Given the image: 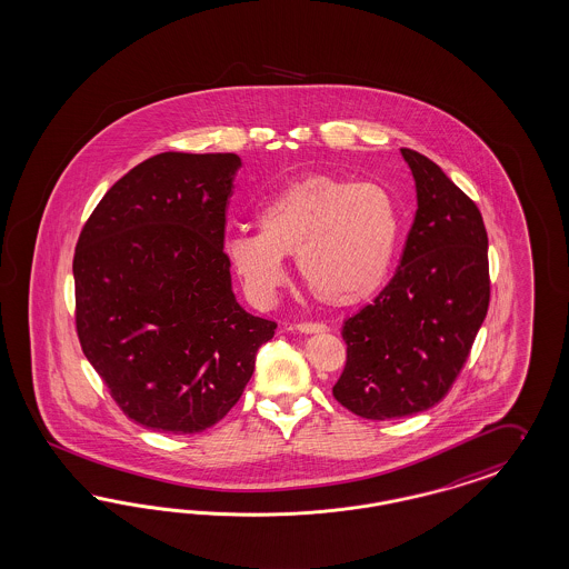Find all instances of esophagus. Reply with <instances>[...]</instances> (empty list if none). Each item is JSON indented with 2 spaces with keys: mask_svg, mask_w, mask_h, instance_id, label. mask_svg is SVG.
I'll return each instance as SVG.
<instances>
[{
  "mask_svg": "<svg viewBox=\"0 0 569 569\" xmlns=\"http://www.w3.org/2000/svg\"><path fill=\"white\" fill-rule=\"evenodd\" d=\"M296 330L302 333H321L328 332V326L319 323V321H302V323L296 326Z\"/></svg>",
  "mask_w": 569,
  "mask_h": 569,
  "instance_id": "obj_1",
  "label": "esophagus"
}]
</instances>
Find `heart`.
<instances>
[{"label":"heart","mask_w":569,"mask_h":569,"mask_svg":"<svg viewBox=\"0 0 569 569\" xmlns=\"http://www.w3.org/2000/svg\"><path fill=\"white\" fill-rule=\"evenodd\" d=\"M258 236L224 243L227 262L258 302L273 298L295 254L307 292L328 307H351L385 283L401 236L395 199L372 182L330 174L300 178L256 216Z\"/></svg>","instance_id":"obj_1"}]
</instances>
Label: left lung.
<instances>
[{
	"label": "left lung",
	"mask_w": 569,
	"mask_h": 569,
	"mask_svg": "<svg viewBox=\"0 0 569 569\" xmlns=\"http://www.w3.org/2000/svg\"><path fill=\"white\" fill-rule=\"evenodd\" d=\"M418 210L391 281L342 326L347 363L333 397L389 420L439 403L469 359L490 307L488 233L479 208L429 157L401 149Z\"/></svg>",
	"instance_id": "1"
}]
</instances>
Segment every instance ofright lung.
Masks as SVG:
<instances>
[{
	"mask_svg": "<svg viewBox=\"0 0 569 569\" xmlns=\"http://www.w3.org/2000/svg\"><path fill=\"white\" fill-rule=\"evenodd\" d=\"M236 153H159L107 191L73 256L81 351L119 410L193 435L222 420L277 323L237 305L224 254Z\"/></svg>",
	"mask_w": 569,
	"mask_h": 569,
	"instance_id": "right-lung-1",
	"label": "right lung"
}]
</instances>
